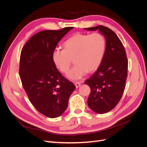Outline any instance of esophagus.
I'll return each mask as SVG.
<instances>
[{
  "instance_id": "esophagus-1",
  "label": "esophagus",
  "mask_w": 147,
  "mask_h": 147,
  "mask_svg": "<svg viewBox=\"0 0 147 147\" xmlns=\"http://www.w3.org/2000/svg\"><path fill=\"white\" fill-rule=\"evenodd\" d=\"M81 83H82V82H75V86H76V88H78L81 85Z\"/></svg>"
}]
</instances>
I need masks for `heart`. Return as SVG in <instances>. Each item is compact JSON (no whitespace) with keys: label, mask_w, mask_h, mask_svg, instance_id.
Here are the masks:
<instances>
[{"label":"heart","mask_w":147,"mask_h":147,"mask_svg":"<svg viewBox=\"0 0 147 147\" xmlns=\"http://www.w3.org/2000/svg\"><path fill=\"white\" fill-rule=\"evenodd\" d=\"M64 49L56 48L52 53L53 63L61 72L66 73L74 57L75 64L67 74V77L78 80L87 72L96 70L103 59L105 50V39L98 32L91 34L77 33L64 43Z\"/></svg>","instance_id":"1"}]
</instances>
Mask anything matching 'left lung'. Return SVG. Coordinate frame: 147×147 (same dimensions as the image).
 <instances>
[{"label":"left lung","instance_id":"8db88e82","mask_svg":"<svg viewBox=\"0 0 147 147\" xmlns=\"http://www.w3.org/2000/svg\"><path fill=\"white\" fill-rule=\"evenodd\" d=\"M84 29H98L106 40L99 68L84 82L91 88L89 107L96 113H105L115 108L123 96L127 77V58L122 42L112 30L104 26Z\"/></svg>","mask_w":147,"mask_h":147}]
</instances>
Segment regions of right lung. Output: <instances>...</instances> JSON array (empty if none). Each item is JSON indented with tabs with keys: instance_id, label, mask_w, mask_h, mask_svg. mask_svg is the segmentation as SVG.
Here are the masks:
<instances>
[{
	"instance_id": "right-lung-1",
	"label": "right lung",
	"mask_w": 147,
	"mask_h": 147,
	"mask_svg": "<svg viewBox=\"0 0 147 147\" xmlns=\"http://www.w3.org/2000/svg\"><path fill=\"white\" fill-rule=\"evenodd\" d=\"M73 27L43 30L22 48L20 76L29 99L38 112L54 118L63 113L75 86L64 78L52 59L57 43Z\"/></svg>"
}]
</instances>
